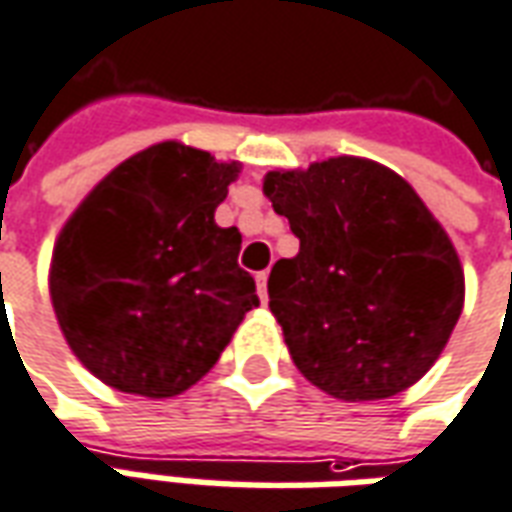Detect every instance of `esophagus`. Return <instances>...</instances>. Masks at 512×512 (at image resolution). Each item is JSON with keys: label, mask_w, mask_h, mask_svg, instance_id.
<instances>
[{"label": "esophagus", "mask_w": 512, "mask_h": 512, "mask_svg": "<svg viewBox=\"0 0 512 512\" xmlns=\"http://www.w3.org/2000/svg\"><path fill=\"white\" fill-rule=\"evenodd\" d=\"M255 280H257V293H260V299L266 302V299H268V288H266L268 274H266V271H260V274H257Z\"/></svg>", "instance_id": "esophagus-1"}]
</instances>
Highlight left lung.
<instances>
[{"label":"left lung","mask_w":512,"mask_h":512,"mask_svg":"<svg viewBox=\"0 0 512 512\" xmlns=\"http://www.w3.org/2000/svg\"><path fill=\"white\" fill-rule=\"evenodd\" d=\"M263 194L291 224L299 255L268 277L296 368L346 402L418 382L455 330L466 282L449 235L396 171L330 157L268 171Z\"/></svg>","instance_id":"8db88e82"}]
</instances>
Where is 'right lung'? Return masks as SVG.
Listing matches in <instances>:
<instances>
[{"mask_svg":"<svg viewBox=\"0 0 512 512\" xmlns=\"http://www.w3.org/2000/svg\"><path fill=\"white\" fill-rule=\"evenodd\" d=\"M238 163L166 141L82 199L49 268L57 324L94 377L166 399L205 377L260 305L241 232L216 224Z\"/></svg>","mask_w":512,"mask_h":512,"instance_id":"1","label":"right lung"}]
</instances>
